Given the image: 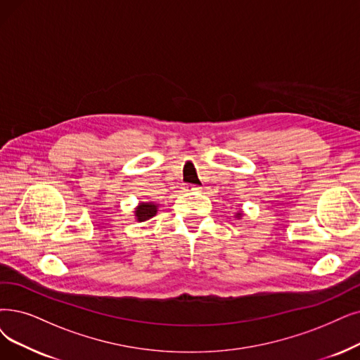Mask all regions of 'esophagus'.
Here are the masks:
<instances>
[{"label": "esophagus", "instance_id": "esophagus-1", "mask_svg": "<svg viewBox=\"0 0 360 360\" xmlns=\"http://www.w3.org/2000/svg\"><path fill=\"white\" fill-rule=\"evenodd\" d=\"M199 189H200V188H199V186H196V184H189V183H188V184L184 186V191H186V192H196V191H199Z\"/></svg>", "mask_w": 360, "mask_h": 360}]
</instances>
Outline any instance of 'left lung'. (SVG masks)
I'll use <instances>...</instances> for the list:
<instances>
[{"label":"left lung","instance_id":"1","mask_svg":"<svg viewBox=\"0 0 360 360\" xmlns=\"http://www.w3.org/2000/svg\"><path fill=\"white\" fill-rule=\"evenodd\" d=\"M236 217H240V214H239V212H238V214H236Z\"/></svg>","mask_w":360,"mask_h":360}]
</instances>
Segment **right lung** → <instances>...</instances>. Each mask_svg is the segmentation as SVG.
Returning <instances> with one entry per match:
<instances>
[{
    "label": "right lung",
    "mask_w": 360,
    "mask_h": 360,
    "mask_svg": "<svg viewBox=\"0 0 360 360\" xmlns=\"http://www.w3.org/2000/svg\"><path fill=\"white\" fill-rule=\"evenodd\" d=\"M156 211H158V205L156 204H153V202H141L136 208V211H134L136 220L137 221H146V220L153 217V215L156 214Z\"/></svg>",
    "instance_id": "right-lung-1"
}]
</instances>
